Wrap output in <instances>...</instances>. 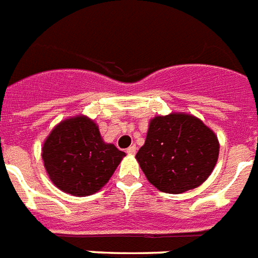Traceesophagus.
I'll list each match as a JSON object with an SVG mask.
<instances>
[{"label": "esophagus", "mask_w": 258, "mask_h": 258, "mask_svg": "<svg viewBox=\"0 0 258 258\" xmlns=\"http://www.w3.org/2000/svg\"><path fill=\"white\" fill-rule=\"evenodd\" d=\"M136 149H138V148H136L135 144H133V146H130L128 148L125 149V152L128 153V155H135V153H136Z\"/></svg>", "instance_id": "1"}]
</instances>
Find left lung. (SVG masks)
I'll use <instances>...</instances> for the list:
<instances>
[{
  "mask_svg": "<svg viewBox=\"0 0 258 258\" xmlns=\"http://www.w3.org/2000/svg\"><path fill=\"white\" fill-rule=\"evenodd\" d=\"M218 156V138L202 120L189 114H169L151 120L136 160L160 191L179 194L205 182Z\"/></svg>",
  "mask_w": 258,
  "mask_h": 258,
  "instance_id": "obj_1",
  "label": "left lung"
}]
</instances>
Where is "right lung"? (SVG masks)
<instances>
[{"mask_svg": "<svg viewBox=\"0 0 258 258\" xmlns=\"http://www.w3.org/2000/svg\"><path fill=\"white\" fill-rule=\"evenodd\" d=\"M125 153L106 144L93 120L79 115L59 123L43 144L49 178L62 191L90 196L110 179Z\"/></svg>", "mask_w": 258, "mask_h": 258, "instance_id": "obj_1", "label": "right lung"}]
</instances>
